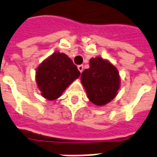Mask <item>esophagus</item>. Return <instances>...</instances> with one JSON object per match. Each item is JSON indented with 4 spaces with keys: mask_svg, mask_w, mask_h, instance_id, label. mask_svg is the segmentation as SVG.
I'll list each match as a JSON object with an SVG mask.
<instances>
[{
    "mask_svg": "<svg viewBox=\"0 0 157 157\" xmlns=\"http://www.w3.org/2000/svg\"><path fill=\"white\" fill-rule=\"evenodd\" d=\"M77 68H78V70L80 71V72H82L83 69H84V66H83V65H78V66H77Z\"/></svg>",
    "mask_w": 157,
    "mask_h": 157,
    "instance_id": "1",
    "label": "esophagus"
}]
</instances>
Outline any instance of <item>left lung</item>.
Returning a JSON list of instances; mask_svg holds the SVG:
<instances>
[{
	"label": "left lung",
	"instance_id": "1",
	"mask_svg": "<svg viewBox=\"0 0 157 157\" xmlns=\"http://www.w3.org/2000/svg\"><path fill=\"white\" fill-rule=\"evenodd\" d=\"M81 81L89 100L98 106L106 105L117 96L121 82L117 67L100 56L90 59V67L81 73Z\"/></svg>",
	"mask_w": 157,
	"mask_h": 157
}]
</instances>
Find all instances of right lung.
Masks as SVG:
<instances>
[{
	"label": "right lung",
	"instance_id": "add662e5",
	"mask_svg": "<svg viewBox=\"0 0 157 157\" xmlns=\"http://www.w3.org/2000/svg\"><path fill=\"white\" fill-rule=\"evenodd\" d=\"M80 75L81 72L67 55L56 52L37 67L35 81L42 96L53 101L59 98Z\"/></svg>",
	"mask_w": 157,
	"mask_h": 157
}]
</instances>
